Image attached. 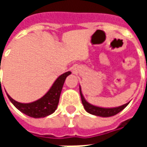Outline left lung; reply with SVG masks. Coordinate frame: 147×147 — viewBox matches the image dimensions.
Returning <instances> with one entry per match:
<instances>
[{
    "label": "left lung",
    "instance_id": "left-lung-1",
    "mask_svg": "<svg viewBox=\"0 0 147 147\" xmlns=\"http://www.w3.org/2000/svg\"><path fill=\"white\" fill-rule=\"evenodd\" d=\"M80 93L83 107L86 109V112L90 114H93V115H95V116H99V117H109L114 116V115H116L118 113H120V111L123 110V109L129 104V102H128V103H126L124 105L119 106V107H116V108H101V107H98V106H95V105H91V104H90V103L86 102L85 98H84V97H83V94H82L81 87H80Z\"/></svg>",
    "mask_w": 147,
    "mask_h": 147
}]
</instances>
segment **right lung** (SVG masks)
<instances>
[{
  "instance_id": "add662e5",
  "label": "right lung",
  "mask_w": 147,
  "mask_h": 147,
  "mask_svg": "<svg viewBox=\"0 0 147 147\" xmlns=\"http://www.w3.org/2000/svg\"><path fill=\"white\" fill-rule=\"evenodd\" d=\"M71 73V71H67L60 76L53 84L49 90L42 98L31 103H27V104L20 103L11 98L8 94L7 96L11 103L15 105V107L23 113L34 118L47 117L53 113H54L55 110L57 108L61 90L64 85L65 79Z\"/></svg>"
}]
</instances>
